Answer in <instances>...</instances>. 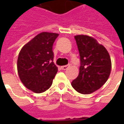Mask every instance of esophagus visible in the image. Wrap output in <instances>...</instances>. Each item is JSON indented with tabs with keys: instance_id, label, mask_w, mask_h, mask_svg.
<instances>
[{
	"instance_id": "1",
	"label": "esophagus",
	"mask_w": 124,
	"mask_h": 124,
	"mask_svg": "<svg viewBox=\"0 0 124 124\" xmlns=\"http://www.w3.org/2000/svg\"><path fill=\"white\" fill-rule=\"evenodd\" d=\"M68 67H69V65H65V66H61V68H62V70H66Z\"/></svg>"
}]
</instances>
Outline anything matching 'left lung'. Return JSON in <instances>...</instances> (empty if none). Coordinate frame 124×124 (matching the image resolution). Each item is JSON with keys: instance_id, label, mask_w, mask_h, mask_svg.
Wrapping results in <instances>:
<instances>
[{"instance_id": "left-lung-1", "label": "left lung", "mask_w": 124, "mask_h": 124, "mask_svg": "<svg viewBox=\"0 0 124 124\" xmlns=\"http://www.w3.org/2000/svg\"><path fill=\"white\" fill-rule=\"evenodd\" d=\"M80 56L79 75L72 82L76 91L89 94L96 91L109 78L112 63L108 52L89 36H74Z\"/></svg>"}]
</instances>
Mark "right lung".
I'll list each match as a JSON object with an SVG mask.
<instances>
[{
  "label": "right lung",
  "mask_w": 124,
  "mask_h": 124,
  "mask_svg": "<svg viewBox=\"0 0 124 124\" xmlns=\"http://www.w3.org/2000/svg\"><path fill=\"white\" fill-rule=\"evenodd\" d=\"M58 34L41 32L25 44L18 54L17 70L23 84L35 93L51 86L58 72L52 46Z\"/></svg>",
  "instance_id": "1"
}]
</instances>
